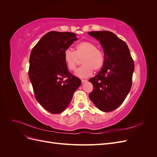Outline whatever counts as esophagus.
Returning a JSON list of instances; mask_svg holds the SVG:
<instances>
[{"label":"esophagus","mask_w":157,"mask_h":157,"mask_svg":"<svg viewBox=\"0 0 157 157\" xmlns=\"http://www.w3.org/2000/svg\"><path fill=\"white\" fill-rule=\"evenodd\" d=\"M81 82H82V83H84V82H87V80L86 79H81Z\"/></svg>","instance_id":"1"}]
</instances>
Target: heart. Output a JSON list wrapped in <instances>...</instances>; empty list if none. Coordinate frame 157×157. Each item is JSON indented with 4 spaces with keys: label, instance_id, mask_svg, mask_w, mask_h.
Segmentation results:
<instances>
[{
    "label": "heart",
    "instance_id": "b5f03b06",
    "mask_svg": "<svg viewBox=\"0 0 157 157\" xmlns=\"http://www.w3.org/2000/svg\"><path fill=\"white\" fill-rule=\"evenodd\" d=\"M82 66L76 71V75L78 77L86 78L90 77L94 71L100 70L105 61V56L101 50L98 48L96 44L89 41H84L75 47V52L70 49L63 52V60L66 67L70 71L77 69L81 59Z\"/></svg>",
    "mask_w": 157,
    "mask_h": 157
}]
</instances>
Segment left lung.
Here are the masks:
<instances>
[{"instance_id": "8db88e82", "label": "left lung", "mask_w": 157, "mask_h": 157, "mask_svg": "<svg viewBox=\"0 0 157 157\" xmlns=\"http://www.w3.org/2000/svg\"><path fill=\"white\" fill-rule=\"evenodd\" d=\"M88 34L99 41L105 54L101 71L89 80L94 87L89 98L101 111L110 112L121 105L130 92L134 60L126 42L113 33L91 31Z\"/></svg>"}]
</instances>
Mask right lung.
I'll list each match as a JSON object with an SVG mask.
<instances>
[{"instance_id":"add662e5","label":"right lung","mask_w":157,"mask_h":157,"mask_svg":"<svg viewBox=\"0 0 157 157\" xmlns=\"http://www.w3.org/2000/svg\"><path fill=\"white\" fill-rule=\"evenodd\" d=\"M78 39L73 33L50 31L33 47L29 58V77L35 98L52 114L63 112L81 80L71 74L63 52Z\"/></svg>"}]
</instances>
